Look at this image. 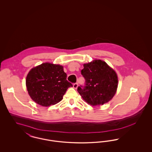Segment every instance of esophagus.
<instances>
[{
  "mask_svg": "<svg viewBox=\"0 0 152 152\" xmlns=\"http://www.w3.org/2000/svg\"><path fill=\"white\" fill-rule=\"evenodd\" d=\"M73 88H75V89H77V87H78V84H77V83H75V84H73Z\"/></svg>",
  "mask_w": 152,
  "mask_h": 152,
  "instance_id": "1",
  "label": "esophagus"
}]
</instances>
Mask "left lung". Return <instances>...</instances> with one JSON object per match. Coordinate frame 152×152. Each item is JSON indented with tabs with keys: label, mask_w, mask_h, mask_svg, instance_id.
<instances>
[{
	"label": "left lung",
	"mask_w": 152,
	"mask_h": 152,
	"mask_svg": "<svg viewBox=\"0 0 152 152\" xmlns=\"http://www.w3.org/2000/svg\"><path fill=\"white\" fill-rule=\"evenodd\" d=\"M83 66L81 74L86 80V86L77 88L83 100L92 106H100L110 101L116 94L118 84L116 71L100 59Z\"/></svg>",
	"instance_id": "8db88e82"
}]
</instances>
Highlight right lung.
I'll use <instances>...</instances> for the list:
<instances>
[{
  "label": "right lung",
  "instance_id": "obj_1",
  "mask_svg": "<svg viewBox=\"0 0 152 152\" xmlns=\"http://www.w3.org/2000/svg\"><path fill=\"white\" fill-rule=\"evenodd\" d=\"M26 85L31 99L43 107L59 102L72 84L66 80L63 66L48 62L32 68L26 77Z\"/></svg>",
  "mask_w": 152,
  "mask_h": 152
}]
</instances>
